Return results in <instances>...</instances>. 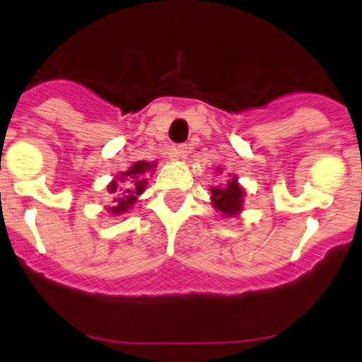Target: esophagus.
Wrapping results in <instances>:
<instances>
[{
    "label": "esophagus",
    "mask_w": 362,
    "mask_h": 362,
    "mask_svg": "<svg viewBox=\"0 0 362 362\" xmlns=\"http://www.w3.org/2000/svg\"><path fill=\"white\" fill-rule=\"evenodd\" d=\"M188 149H189L188 144H180L173 149L170 155H173L174 160H185L186 155H188Z\"/></svg>",
    "instance_id": "obj_1"
}]
</instances>
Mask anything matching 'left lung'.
Segmentation results:
<instances>
[{
  "instance_id": "1",
  "label": "left lung",
  "mask_w": 362,
  "mask_h": 362,
  "mask_svg": "<svg viewBox=\"0 0 362 362\" xmlns=\"http://www.w3.org/2000/svg\"><path fill=\"white\" fill-rule=\"evenodd\" d=\"M211 200H213L214 207L220 211L223 216H235L243 207V199H245V192L241 186L238 185V180L228 181L223 186H214L211 188Z\"/></svg>"
}]
</instances>
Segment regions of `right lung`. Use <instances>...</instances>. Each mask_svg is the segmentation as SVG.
<instances>
[{
    "label": "right lung",
    "instance_id": "add662e5",
    "mask_svg": "<svg viewBox=\"0 0 362 362\" xmlns=\"http://www.w3.org/2000/svg\"><path fill=\"white\" fill-rule=\"evenodd\" d=\"M153 167H155V163L137 162L134 163L127 173H121V176H116L117 180H114L109 185V193H112L114 197V206L109 207L110 213H127V211L134 206L137 197L141 195L146 188V173H149Z\"/></svg>",
    "mask_w": 362,
    "mask_h": 362
}]
</instances>
